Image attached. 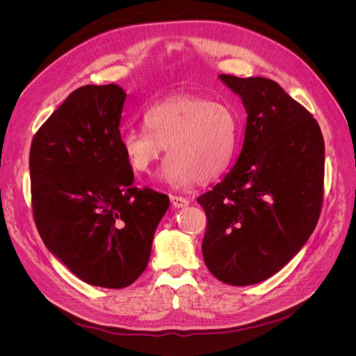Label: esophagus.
Wrapping results in <instances>:
<instances>
[{
  "label": "esophagus",
  "mask_w": 356,
  "mask_h": 356,
  "mask_svg": "<svg viewBox=\"0 0 356 356\" xmlns=\"http://www.w3.org/2000/svg\"><path fill=\"white\" fill-rule=\"evenodd\" d=\"M170 202L175 208H186L190 203V200L187 197H182V196H170Z\"/></svg>",
  "instance_id": "esophagus-1"
}]
</instances>
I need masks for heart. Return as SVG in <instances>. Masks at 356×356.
Listing matches in <instances>:
<instances>
[{"instance_id": "obj_1", "label": "heart", "mask_w": 356, "mask_h": 356, "mask_svg": "<svg viewBox=\"0 0 356 356\" xmlns=\"http://www.w3.org/2000/svg\"><path fill=\"white\" fill-rule=\"evenodd\" d=\"M149 129H129L122 152L139 174H148L168 147L160 179L174 187L222 175L238 154L241 122L230 105L202 96H172L144 115Z\"/></svg>"}]
</instances>
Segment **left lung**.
Segmentation results:
<instances>
[{"instance_id":"8db88e82","label":"left lung","mask_w":356,"mask_h":356,"mask_svg":"<svg viewBox=\"0 0 356 356\" xmlns=\"http://www.w3.org/2000/svg\"><path fill=\"white\" fill-rule=\"evenodd\" d=\"M220 80L241 96L248 117L236 165L197 197L208 218L202 252L215 277L245 286L281 270L315 230L325 147L314 115L276 81Z\"/></svg>"}]
</instances>
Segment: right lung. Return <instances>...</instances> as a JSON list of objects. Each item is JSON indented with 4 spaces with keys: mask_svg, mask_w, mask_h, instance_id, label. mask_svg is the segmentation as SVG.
Instances as JSON below:
<instances>
[{
    "mask_svg": "<svg viewBox=\"0 0 356 356\" xmlns=\"http://www.w3.org/2000/svg\"><path fill=\"white\" fill-rule=\"evenodd\" d=\"M126 92L74 90L29 152L34 220L47 250L89 285L124 288L143 275L169 197L134 186L120 145Z\"/></svg>",
    "mask_w": 356,
    "mask_h": 356,
    "instance_id": "right-lung-1",
    "label": "right lung"
}]
</instances>
